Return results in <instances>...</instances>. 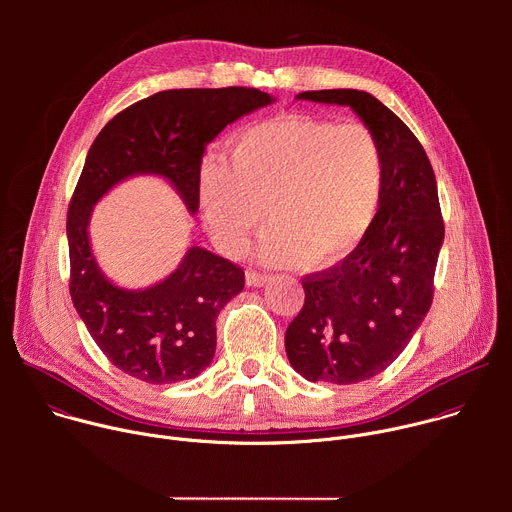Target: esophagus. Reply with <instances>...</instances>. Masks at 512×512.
Segmentation results:
<instances>
[{
    "instance_id": "esophagus-1",
    "label": "esophagus",
    "mask_w": 512,
    "mask_h": 512,
    "mask_svg": "<svg viewBox=\"0 0 512 512\" xmlns=\"http://www.w3.org/2000/svg\"><path fill=\"white\" fill-rule=\"evenodd\" d=\"M269 279H271V277H269L267 273L255 271V269H249L247 275H245V281H247V285H251V287H261V285H265Z\"/></svg>"
}]
</instances>
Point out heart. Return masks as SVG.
<instances>
[{
  "label": "heart",
  "mask_w": 512,
  "mask_h": 512,
  "mask_svg": "<svg viewBox=\"0 0 512 512\" xmlns=\"http://www.w3.org/2000/svg\"><path fill=\"white\" fill-rule=\"evenodd\" d=\"M385 160L375 131L360 121L338 123L283 115L251 125L231 141L229 162L200 168L204 223L225 253L239 255L267 221V263L324 269L352 255L381 210Z\"/></svg>",
  "instance_id": "1"
}]
</instances>
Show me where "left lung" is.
I'll return each instance as SVG.
<instances>
[{
    "label": "left lung",
    "instance_id": "left-lung-1",
    "mask_svg": "<svg viewBox=\"0 0 512 512\" xmlns=\"http://www.w3.org/2000/svg\"><path fill=\"white\" fill-rule=\"evenodd\" d=\"M298 99L354 109L385 160L375 227L344 261L302 277L304 308L285 332L287 358L304 379L352 385L383 373L429 312L444 218L423 145L389 107L354 89Z\"/></svg>",
    "mask_w": 512,
    "mask_h": 512
}]
</instances>
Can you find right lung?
<instances>
[{
  "label": "right lung",
  "mask_w": 512,
  "mask_h": 512,
  "mask_svg": "<svg viewBox=\"0 0 512 512\" xmlns=\"http://www.w3.org/2000/svg\"><path fill=\"white\" fill-rule=\"evenodd\" d=\"M271 101L253 87L162 91L117 113L93 141L68 204V289L89 334L125 375L152 385L200 375L214 356L216 316L243 291L245 271L190 247L164 281L137 291L117 287L91 253L93 204L133 174H160L196 212L206 145L229 123Z\"/></svg>",
  "instance_id": "right-lung-1"
}]
</instances>
